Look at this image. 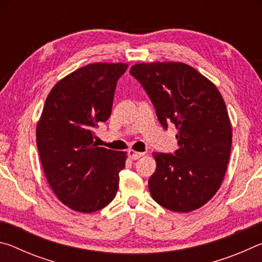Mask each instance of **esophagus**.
Segmentation results:
<instances>
[{"label":"esophagus","mask_w":262,"mask_h":262,"mask_svg":"<svg viewBox=\"0 0 262 262\" xmlns=\"http://www.w3.org/2000/svg\"><path fill=\"white\" fill-rule=\"evenodd\" d=\"M144 155V152H137L135 150H128V156H129L130 159L133 161H136V159H139L140 157H142Z\"/></svg>","instance_id":"esophagus-1"}]
</instances>
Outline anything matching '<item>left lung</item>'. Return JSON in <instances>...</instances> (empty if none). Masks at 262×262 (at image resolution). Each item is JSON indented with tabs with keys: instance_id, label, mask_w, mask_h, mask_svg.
Listing matches in <instances>:
<instances>
[{
	"instance_id": "1",
	"label": "left lung",
	"mask_w": 262,
	"mask_h": 262,
	"mask_svg": "<svg viewBox=\"0 0 262 262\" xmlns=\"http://www.w3.org/2000/svg\"><path fill=\"white\" fill-rule=\"evenodd\" d=\"M130 75L147 92L164 129L173 123L178 149L155 152L148 181L155 201L189 212L205 206L223 181L232 143L227 106L214 83L180 62L137 63Z\"/></svg>"
}]
</instances>
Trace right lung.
<instances>
[{
  "mask_svg": "<svg viewBox=\"0 0 262 262\" xmlns=\"http://www.w3.org/2000/svg\"><path fill=\"white\" fill-rule=\"evenodd\" d=\"M126 63H91L52 89L37 125V147L48 184L75 211L103 209L115 198L126 152L97 147L95 128L112 112Z\"/></svg>",
  "mask_w": 262,
  "mask_h": 262,
  "instance_id": "1",
  "label": "right lung"
}]
</instances>
